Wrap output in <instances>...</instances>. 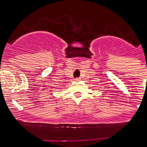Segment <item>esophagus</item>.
<instances>
[{
  "label": "esophagus",
  "instance_id": "1",
  "mask_svg": "<svg viewBox=\"0 0 147 147\" xmlns=\"http://www.w3.org/2000/svg\"><path fill=\"white\" fill-rule=\"evenodd\" d=\"M80 80V78H75V81H79V80Z\"/></svg>",
  "mask_w": 147,
  "mask_h": 147
}]
</instances>
